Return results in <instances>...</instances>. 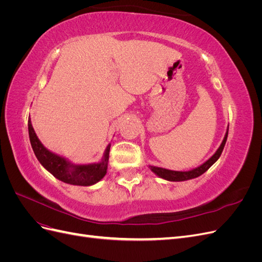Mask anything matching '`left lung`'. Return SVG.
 <instances>
[{
  "label": "left lung",
  "mask_w": 262,
  "mask_h": 262,
  "mask_svg": "<svg viewBox=\"0 0 262 262\" xmlns=\"http://www.w3.org/2000/svg\"><path fill=\"white\" fill-rule=\"evenodd\" d=\"M227 134H228V128L227 131L225 133V137L222 141V143L220 145V147L216 149V152L214 153L207 162H204L202 165L198 166V167L193 168V169H190L187 171H178V170H170V169H166L163 167H157V166H152V165H148L149 169L152 170L156 176H158L160 178H163L165 180H168V181H185V180H189V179H193L201 176L202 173H204L207 171L211 166L215 163L222 152H223V148L225 146L226 143V140H227Z\"/></svg>",
  "instance_id": "1"
}]
</instances>
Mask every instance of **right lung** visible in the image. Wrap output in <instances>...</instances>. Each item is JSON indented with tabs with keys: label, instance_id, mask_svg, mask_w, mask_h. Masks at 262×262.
I'll use <instances>...</instances> for the list:
<instances>
[{
	"label": "right lung",
	"instance_id": "obj_1",
	"mask_svg": "<svg viewBox=\"0 0 262 262\" xmlns=\"http://www.w3.org/2000/svg\"><path fill=\"white\" fill-rule=\"evenodd\" d=\"M28 133L31 147L39 163L55 178L66 184L84 187L93 186L100 181L107 173L109 150L112 145L110 143L107 145L100 162L76 165L70 162L68 158L51 152L41 143L33 128L30 118H28Z\"/></svg>",
	"mask_w": 262,
	"mask_h": 262
}]
</instances>
